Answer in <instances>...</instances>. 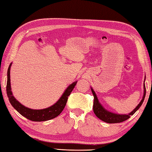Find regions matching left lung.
Masks as SVG:
<instances>
[{"instance_id":"8db88e82","label":"left lung","mask_w":152,"mask_h":152,"mask_svg":"<svg viewBox=\"0 0 152 152\" xmlns=\"http://www.w3.org/2000/svg\"><path fill=\"white\" fill-rule=\"evenodd\" d=\"M145 79H144V84H143V96L142 98L140 103H139L138 105L134 108V109L131 112H130L129 114H115V113L109 112V111L105 110L104 107H103V105L101 104L100 102H99L98 98L97 97V95L95 91H94L92 87H91V91L94 96V102H93V112L95 113L98 118L102 120V121L107 122V123L113 124V123H120V122H124L127 119H129L131 115H133L137 110L139 109V107L141 106L142 103H143L144 99L145 97L146 94V90H145Z\"/></svg>"}]
</instances>
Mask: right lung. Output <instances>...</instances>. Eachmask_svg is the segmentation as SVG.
Here are the masks:
<instances>
[{
	"instance_id": "right-lung-1",
	"label": "right lung",
	"mask_w": 152,
	"mask_h": 152,
	"mask_svg": "<svg viewBox=\"0 0 152 152\" xmlns=\"http://www.w3.org/2000/svg\"><path fill=\"white\" fill-rule=\"evenodd\" d=\"M12 63L9 65L8 71H7V93L8 96L9 102L11 103L12 106L28 120L35 122L47 121V120L55 118L61 114L62 111L66 106L68 96L70 95L74 86H76L77 81L74 82L69 85L65 90L64 93L62 94L61 97L57 102L49 107L41 110H34L24 106L21 103L18 102L14 96L11 91V80H10V69Z\"/></svg>"
}]
</instances>
